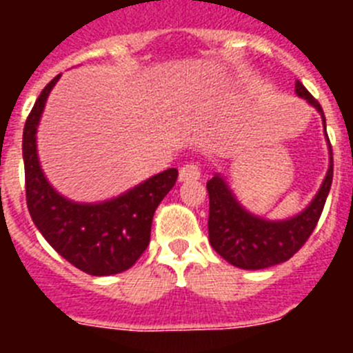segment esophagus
Masks as SVG:
<instances>
[{
	"label": "esophagus",
	"mask_w": 353,
	"mask_h": 353,
	"mask_svg": "<svg viewBox=\"0 0 353 353\" xmlns=\"http://www.w3.org/2000/svg\"><path fill=\"white\" fill-rule=\"evenodd\" d=\"M199 174H201V170L191 162V164H185V166L180 168L179 180L180 182H194V180L199 179Z\"/></svg>",
	"instance_id": "obj_1"
}]
</instances>
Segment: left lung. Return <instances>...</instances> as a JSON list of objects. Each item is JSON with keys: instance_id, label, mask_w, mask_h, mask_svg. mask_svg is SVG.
I'll list each match as a JSON object with an SVG mask.
<instances>
[{"instance_id": "left-lung-1", "label": "left lung", "mask_w": 353, "mask_h": 353, "mask_svg": "<svg viewBox=\"0 0 353 353\" xmlns=\"http://www.w3.org/2000/svg\"><path fill=\"white\" fill-rule=\"evenodd\" d=\"M295 93L320 113L327 145H329V170L311 203L288 219H265L261 215L249 212L240 203L221 173H214V176L207 182L208 198H210L208 239L212 248L228 263L235 265L239 269L260 270L290 260L313 233L329 196L334 162H332V148L325 130V114L322 105L314 101L313 95L304 88L301 81L295 83Z\"/></svg>"}]
</instances>
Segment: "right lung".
<instances>
[{"label":"right lung","mask_w":353,"mask_h":353,"mask_svg":"<svg viewBox=\"0 0 353 353\" xmlns=\"http://www.w3.org/2000/svg\"><path fill=\"white\" fill-rule=\"evenodd\" d=\"M56 76L42 90L23 132L26 203L42 236L61 256L90 276H113L130 269L150 242L155 208L173 189L179 170L154 174L111 199L79 203L56 191L40 166L37 130Z\"/></svg>","instance_id":"obj_1"}]
</instances>
